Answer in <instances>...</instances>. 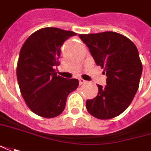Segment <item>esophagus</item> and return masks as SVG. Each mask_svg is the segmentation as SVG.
<instances>
[{"instance_id": "esophagus-1", "label": "esophagus", "mask_w": 151, "mask_h": 151, "mask_svg": "<svg viewBox=\"0 0 151 151\" xmlns=\"http://www.w3.org/2000/svg\"><path fill=\"white\" fill-rule=\"evenodd\" d=\"M79 82H80V85H83V84L86 83V81H85V80H83V79H81V78H80V79H79Z\"/></svg>"}]
</instances>
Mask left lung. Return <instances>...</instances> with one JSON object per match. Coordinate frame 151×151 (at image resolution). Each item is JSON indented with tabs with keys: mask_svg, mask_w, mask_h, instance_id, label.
Instances as JSON below:
<instances>
[{
	"mask_svg": "<svg viewBox=\"0 0 151 151\" xmlns=\"http://www.w3.org/2000/svg\"><path fill=\"white\" fill-rule=\"evenodd\" d=\"M96 65L106 73V86L98 85L95 98L86 101L93 117L106 120L117 117L131 104L142 73V63L134 42L116 32L79 34Z\"/></svg>",
	"mask_w": 151,
	"mask_h": 151,
	"instance_id": "8db88e82",
	"label": "left lung"
}]
</instances>
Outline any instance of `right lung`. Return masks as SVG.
Returning <instances> with one entry per match:
<instances>
[{"instance_id": "obj_1", "label": "right lung", "mask_w": 151, "mask_h": 151, "mask_svg": "<svg viewBox=\"0 0 151 151\" xmlns=\"http://www.w3.org/2000/svg\"><path fill=\"white\" fill-rule=\"evenodd\" d=\"M76 35L58 28H42L26 39L19 56L16 75L23 99L38 116L52 118L65 109L66 98L77 89L79 81L57 75L61 47Z\"/></svg>"}]
</instances>
